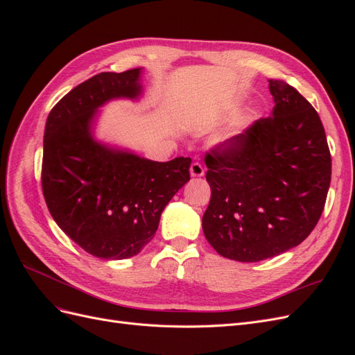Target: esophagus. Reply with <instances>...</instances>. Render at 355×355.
Here are the masks:
<instances>
[{
  "mask_svg": "<svg viewBox=\"0 0 355 355\" xmlns=\"http://www.w3.org/2000/svg\"><path fill=\"white\" fill-rule=\"evenodd\" d=\"M189 171H191V176L192 178H201V176H204V167L200 163H192Z\"/></svg>",
  "mask_w": 355,
  "mask_h": 355,
  "instance_id": "1",
  "label": "esophagus"
}]
</instances>
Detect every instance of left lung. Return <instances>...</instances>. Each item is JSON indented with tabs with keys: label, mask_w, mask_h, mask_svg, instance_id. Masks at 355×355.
<instances>
[{
	"label": "left lung",
	"mask_w": 355,
	"mask_h": 355,
	"mask_svg": "<svg viewBox=\"0 0 355 355\" xmlns=\"http://www.w3.org/2000/svg\"><path fill=\"white\" fill-rule=\"evenodd\" d=\"M272 116L206 154L211 189L202 231L223 257L259 262L302 243L323 213L331 158L317 111L282 80H268Z\"/></svg>",
	"instance_id": "8db88e82"
}]
</instances>
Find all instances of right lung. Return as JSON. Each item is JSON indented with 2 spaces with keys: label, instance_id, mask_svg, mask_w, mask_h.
<instances>
[{
  "label": "right lung",
  "instance_id": "obj_1",
  "mask_svg": "<svg viewBox=\"0 0 355 355\" xmlns=\"http://www.w3.org/2000/svg\"><path fill=\"white\" fill-rule=\"evenodd\" d=\"M141 72L94 75L63 96L46 123L41 184L49 211L75 244L105 261L141 252L189 180L188 157L158 163L93 137L101 106L142 94Z\"/></svg>",
  "mask_w": 355,
  "mask_h": 355
}]
</instances>
